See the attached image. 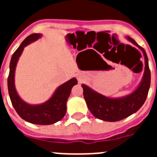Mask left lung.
Returning a JSON list of instances; mask_svg holds the SVG:
<instances>
[{
    "mask_svg": "<svg viewBox=\"0 0 157 157\" xmlns=\"http://www.w3.org/2000/svg\"><path fill=\"white\" fill-rule=\"evenodd\" d=\"M127 39L142 51L145 57V71L140 85L133 93L120 98H109L82 84L83 96L89 110L99 120L116 122L134 114L145 103L150 87L151 74L145 49L130 37Z\"/></svg>",
    "mask_w": 157,
    "mask_h": 157,
    "instance_id": "8db88e82",
    "label": "left lung"
}]
</instances>
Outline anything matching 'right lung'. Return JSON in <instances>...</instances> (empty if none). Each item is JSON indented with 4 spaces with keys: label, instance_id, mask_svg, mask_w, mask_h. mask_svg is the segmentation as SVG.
<instances>
[{
    "label": "right lung",
    "instance_id": "1",
    "mask_svg": "<svg viewBox=\"0 0 157 157\" xmlns=\"http://www.w3.org/2000/svg\"><path fill=\"white\" fill-rule=\"evenodd\" d=\"M41 34H30L25 38L19 48L14 52L10 62V70L8 78V94L14 109L23 120L38 125H49L59 121L67 111V101L70 96L72 87L78 83L75 78H72L59 86L50 99L41 105H32L26 103L19 98L15 87V71L18 59L24 47L40 38Z\"/></svg>",
    "mask_w": 157,
    "mask_h": 157
}]
</instances>
